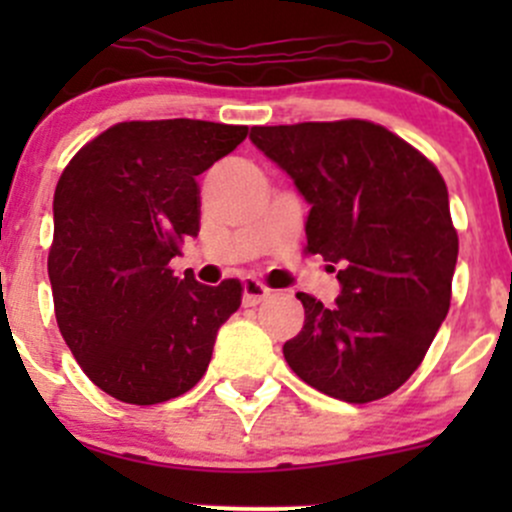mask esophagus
I'll return each mask as SVG.
<instances>
[{
  "mask_svg": "<svg viewBox=\"0 0 512 512\" xmlns=\"http://www.w3.org/2000/svg\"><path fill=\"white\" fill-rule=\"evenodd\" d=\"M267 297H270V287L252 280V277H245V280H242V304H245V307H255V304H260L262 299Z\"/></svg>",
  "mask_w": 512,
  "mask_h": 512,
  "instance_id": "1",
  "label": "esophagus"
}]
</instances>
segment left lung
Returning <instances> with one entry per match:
<instances>
[{
    "label": "left lung",
    "mask_w": 512,
    "mask_h": 512,
    "mask_svg": "<svg viewBox=\"0 0 512 512\" xmlns=\"http://www.w3.org/2000/svg\"><path fill=\"white\" fill-rule=\"evenodd\" d=\"M250 141L309 203L307 250L337 272L324 307L297 292L289 369L322 394L369 404L418 369L451 307L458 235L436 165L369 121L255 126Z\"/></svg>",
    "instance_id": "left-lung-1"
}]
</instances>
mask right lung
I'll return each mask as SVG.
<instances>
[{
  "instance_id": "right-lung-1",
  "label": "right lung",
  "mask_w": 512,
  "mask_h": 512,
  "mask_svg": "<svg viewBox=\"0 0 512 512\" xmlns=\"http://www.w3.org/2000/svg\"><path fill=\"white\" fill-rule=\"evenodd\" d=\"M247 126L128 121L86 143L54 193L49 282L66 347L108 396L151 406L203 379L237 280L208 287L168 262L198 237L195 178L235 151Z\"/></svg>"
}]
</instances>
